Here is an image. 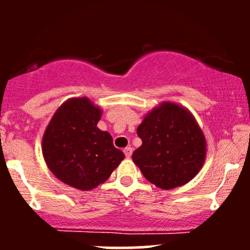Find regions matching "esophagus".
Wrapping results in <instances>:
<instances>
[{
    "label": "esophagus",
    "instance_id": "obj_1",
    "mask_svg": "<svg viewBox=\"0 0 250 250\" xmlns=\"http://www.w3.org/2000/svg\"><path fill=\"white\" fill-rule=\"evenodd\" d=\"M123 152H125V155L127 156V157H130L133 153V148L132 147H125V150H123Z\"/></svg>",
    "mask_w": 250,
    "mask_h": 250
}]
</instances>
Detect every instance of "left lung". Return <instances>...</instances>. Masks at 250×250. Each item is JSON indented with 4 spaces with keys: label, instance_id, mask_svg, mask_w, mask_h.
<instances>
[{
    "label": "left lung",
    "instance_id": "left-lung-1",
    "mask_svg": "<svg viewBox=\"0 0 250 250\" xmlns=\"http://www.w3.org/2000/svg\"><path fill=\"white\" fill-rule=\"evenodd\" d=\"M143 140L133 162L151 184L163 190L179 188L202 169L207 140L195 116L183 105L163 102L144 116L137 129Z\"/></svg>",
    "mask_w": 250,
    "mask_h": 250
}]
</instances>
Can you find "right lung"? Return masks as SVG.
I'll return each instance as SVG.
<instances>
[{"label":"right lung","instance_id":"right-lung-1","mask_svg":"<svg viewBox=\"0 0 250 250\" xmlns=\"http://www.w3.org/2000/svg\"><path fill=\"white\" fill-rule=\"evenodd\" d=\"M102 115L87 97L70 98L55 111L42 137L47 167L77 190L89 191L105 183L125 158L110 133L97 127Z\"/></svg>","mask_w":250,"mask_h":250}]
</instances>
